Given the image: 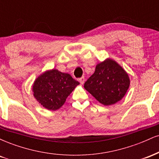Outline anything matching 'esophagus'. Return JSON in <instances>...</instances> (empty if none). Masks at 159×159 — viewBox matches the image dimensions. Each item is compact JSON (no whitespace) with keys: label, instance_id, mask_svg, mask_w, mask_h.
<instances>
[{"label":"esophagus","instance_id":"obj_1","mask_svg":"<svg viewBox=\"0 0 159 159\" xmlns=\"http://www.w3.org/2000/svg\"><path fill=\"white\" fill-rule=\"evenodd\" d=\"M78 81H79V82L81 84H83L85 81V78H84V77H81L78 79Z\"/></svg>","mask_w":159,"mask_h":159}]
</instances>
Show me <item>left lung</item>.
<instances>
[{
    "instance_id": "1",
    "label": "left lung",
    "mask_w": 159,
    "mask_h": 159,
    "mask_svg": "<svg viewBox=\"0 0 159 159\" xmlns=\"http://www.w3.org/2000/svg\"><path fill=\"white\" fill-rule=\"evenodd\" d=\"M130 85L126 71L111 58L98 63L94 73L84 83V88L104 105H111L125 96Z\"/></svg>"
}]
</instances>
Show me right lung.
I'll return each instance as SVG.
<instances>
[{"label": "right lung", "instance_id": "1", "mask_svg": "<svg viewBox=\"0 0 159 159\" xmlns=\"http://www.w3.org/2000/svg\"><path fill=\"white\" fill-rule=\"evenodd\" d=\"M80 83L68 73L53 69L38 76L32 86L36 101L49 111L61 108L71 93Z\"/></svg>", "mask_w": 159, "mask_h": 159}]
</instances>
